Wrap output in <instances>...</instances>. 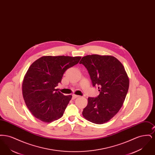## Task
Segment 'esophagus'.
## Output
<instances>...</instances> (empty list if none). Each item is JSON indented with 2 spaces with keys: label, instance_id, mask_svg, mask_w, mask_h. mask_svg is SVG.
Segmentation results:
<instances>
[{
  "label": "esophagus",
  "instance_id": "esophagus-1",
  "mask_svg": "<svg viewBox=\"0 0 155 155\" xmlns=\"http://www.w3.org/2000/svg\"><path fill=\"white\" fill-rule=\"evenodd\" d=\"M80 97V96H78V95H73V97H72V99H76V98H77V97Z\"/></svg>",
  "mask_w": 155,
  "mask_h": 155
}]
</instances>
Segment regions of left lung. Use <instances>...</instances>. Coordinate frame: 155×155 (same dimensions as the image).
<instances>
[{"label":"left lung","instance_id":"left-lung-1","mask_svg":"<svg viewBox=\"0 0 155 155\" xmlns=\"http://www.w3.org/2000/svg\"><path fill=\"white\" fill-rule=\"evenodd\" d=\"M88 71L99 95L89 97L82 111L89 121L102 124L113 118L122 107L129 88V78L121 63L111 56L87 55L80 61Z\"/></svg>","mask_w":155,"mask_h":155}]
</instances>
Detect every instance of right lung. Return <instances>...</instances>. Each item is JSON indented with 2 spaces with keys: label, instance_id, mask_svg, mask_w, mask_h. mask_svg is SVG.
I'll return each instance as SVG.
<instances>
[{
  "label": "right lung",
  "instance_id": "1",
  "mask_svg": "<svg viewBox=\"0 0 155 155\" xmlns=\"http://www.w3.org/2000/svg\"><path fill=\"white\" fill-rule=\"evenodd\" d=\"M81 57L43 56L30 66L22 82L25 104L38 120L51 123L60 118L71 99L57 89L67 70L78 63Z\"/></svg>",
  "mask_w": 155,
  "mask_h": 155
}]
</instances>
